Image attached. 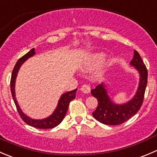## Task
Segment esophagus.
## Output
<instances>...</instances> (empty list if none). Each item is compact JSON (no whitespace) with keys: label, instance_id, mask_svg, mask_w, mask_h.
I'll return each mask as SVG.
<instances>
[{"label":"esophagus","instance_id":"esophagus-1","mask_svg":"<svg viewBox=\"0 0 157 157\" xmlns=\"http://www.w3.org/2000/svg\"><path fill=\"white\" fill-rule=\"evenodd\" d=\"M80 90L83 92V93H86V94H88V93H90V90H91V88L90 86L87 84H84L81 86L80 88Z\"/></svg>","mask_w":157,"mask_h":157}]
</instances>
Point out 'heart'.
<instances>
[{
    "label": "heart",
    "instance_id": "obj_1",
    "mask_svg": "<svg viewBox=\"0 0 157 157\" xmlns=\"http://www.w3.org/2000/svg\"><path fill=\"white\" fill-rule=\"evenodd\" d=\"M105 56L106 55L103 52L89 55L86 58L82 60L81 62L79 64V68L83 72H90V71H93L99 65H101V64L105 61ZM105 72V70L104 68L99 69L94 74V77L96 79L102 78Z\"/></svg>",
    "mask_w": 157,
    "mask_h": 157
}]
</instances>
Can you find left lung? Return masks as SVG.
<instances>
[{
    "instance_id": "obj_1",
    "label": "left lung",
    "mask_w": 157,
    "mask_h": 157,
    "mask_svg": "<svg viewBox=\"0 0 157 157\" xmlns=\"http://www.w3.org/2000/svg\"><path fill=\"white\" fill-rule=\"evenodd\" d=\"M138 72L139 84L135 94L125 103H115L109 96L105 83L98 85L91 90V93L98 100V105L93 116L99 122L107 125H118L125 122L139 111L143 103L144 96L147 83V70L140 55L136 50L130 62Z\"/></svg>"
}]
</instances>
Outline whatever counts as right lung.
Masks as SVG:
<instances>
[{
    "label": "right lung",
    "mask_w": 157,
    "mask_h": 157,
    "mask_svg": "<svg viewBox=\"0 0 157 157\" xmlns=\"http://www.w3.org/2000/svg\"><path fill=\"white\" fill-rule=\"evenodd\" d=\"M36 55V52H35V48H32L28 53H26L24 56L22 57L21 58L17 61L16 63L14 68L13 70L12 75H11V80H10V90L11 94H12L13 99L15 105L17 106V111H18L19 114H20V117L22 119L25 121L27 124L32 126L33 128H40V129H49V128H53L56 126H58L61 121L64 119V116H65L66 113L68 109V105L70 102L76 97V93H77V89L72 90V91L67 92L65 93H63L60 97L59 100H58V105H57L56 109H55L52 114L49 115L48 117L45 118H42V119H34L30 117L27 116L24 112L22 111L20 109V105H19L18 102L16 98V93H15V83H16V79H17V74H18L19 70H20L21 66L23 65V63L29 59L31 57L34 56Z\"/></svg>",
    "instance_id": "add662e5"
}]
</instances>
